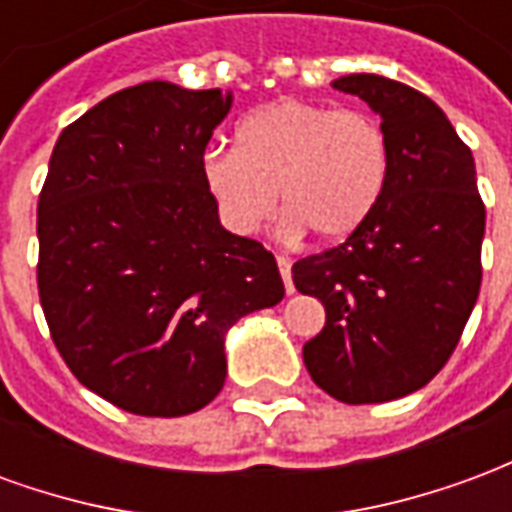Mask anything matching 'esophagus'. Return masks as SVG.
Instances as JSON below:
<instances>
[{
  "mask_svg": "<svg viewBox=\"0 0 512 512\" xmlns=\"http://www.w3.org/2000/svg\"><path fill=\"white\" fill-rule=\"evenodd\" d=\"M277 266H279V274H282V282H285V290H288V296L293 293V279H290V260L288 257H277Z\"/></svg>",
  "mask_w": 512,
  "mask_h": 512,
  "instance_id": "obj_1",
  "label": "esophagus"
}]
</instances>
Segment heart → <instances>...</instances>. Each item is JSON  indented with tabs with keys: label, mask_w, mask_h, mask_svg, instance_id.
<instances>
[{
	"label": "heart",
	"mask_w": 512,
	"mask_h": 512,
	"mask_svg": "<svg viewBox=\"0 0 512 512\" xmlns=\"http://www.w3.org/2000/svg\"><path fill=\"white\" fill-rule=\"evenodd\" d=\"M200 175L233 233L263 230L279 191L285 238L310 230L321 241H345L381 202L389 147L384 128L365 112L279 98L238 123L235 150L211 147Z\"/></svg>",
	"instance_id": "b5f03b06"
}]
</instances>
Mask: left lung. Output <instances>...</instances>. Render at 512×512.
Instances as JSON below:
<instances>
[{
    "label": "left lung",
    "mask_w": 512,
    "mask_h": 512,
    "mask_svg": "<svg viewBox=\"0 0 512 512\" xmlns=\"http://www.w3.org/2000/svg\"><path fill=\"white\" fill-rule=\"evenodd\" d=\"M334 90L362 98L389 147V178L362 230L293 266V285L326 307L304 365L343 403H386L447 365L480 293L485 208L472 150L414 87L351 73Z\"/></svg>",
    "instance_id": "obj_1"
}]
</instances>
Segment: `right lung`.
I'll return each instance as SVG.
<instances>
[{"label":"right lung","mask_w":512,"mask_h":512,"mask_svg":"<svg viewBox=\"0 0 512 512\" xmlns=\"http://www.w3.org/2000/svg\"><path fill=\"white\" fill-rule=\"evenodd\" d=\"M227 90L145 82L54 145L38 200V290L51 340L90 392L139 417L208 406L224 337L285 296L277 260L224 230L202 186Z\"/></svg>","instance_id":"1"}]
</instances>
